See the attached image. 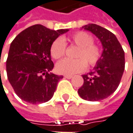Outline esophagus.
Masks as SVG:
<instances>
[{
    "label": "esophagus",
    "mask_w": 133,
    "mask_h": 133,
    "mask_svg": "<svg viewBox=\"0 0 133 133\" xmlns=\"http://www.w3.org/2000/svg\"><path fill=\"white\" fill-rule=\"evenodd\" d=\"M64 77L66 78V79H70L72 78V76L71 75H66V76H64Z\"/></svg>",
    "instance_id": "obj_1"
}]
</instances>
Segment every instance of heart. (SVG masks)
<instances>
[{
	"instance_id": "obj_1",
	"label": "heart",
	"mask_w": 133,
	"mask_h": 133,
	"mask_svg": "<svg viewBox=\"0 0 133 133\" xmlns=\"http://www.w3.org/2000/svg\"><path fill=\"white\" fill-rule=\"evenodd\" d=\"M70 42L78 47L76 54V59H63L56 65V70L60 74L73 75L83 71L88 63L95 66L101 57V50L98 44L93 43L92 36L89 33L79 31L72 34L68 38ZM66 44L64 40L59 38L54 41L51 46V55L55 60L62 58L66 52Z\"/></svg>"
}]
</instances>
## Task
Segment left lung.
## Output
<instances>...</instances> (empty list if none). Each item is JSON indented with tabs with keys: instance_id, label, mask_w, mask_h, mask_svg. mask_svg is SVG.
<instances>
[{
	"instance_id": "1",
	"label": "left lung",
	"mask_w": 133,
	"mask_h": 133,
	"mask_svg": "<svg viewBox=\"0 0 133 133\" xmlns=\"http://www.w3.org/2000/svg\"><path fill=\"white\" fill-rule=\"evenodd\" d=\"M95 35L103 46L99 62L89 74L83 75L84 83L78 90L82 99L98 101L117 90L125 69L124 51L114 34L96 24L83 26Z\"/></svg>"
}]
</instances>
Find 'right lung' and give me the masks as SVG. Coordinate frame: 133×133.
<instances>
[{
	"instance_id": "1",
	"label": "right lung",
	"mask_w": 133,
	"mask_h": 133,
	"mask_svg": "<svg viewBox=\"0 0 133 133\" xmlns=\"http://www.w3.org/2000/svg\"><path fill=\"white\" fill-rule=\"evenodd\" d=\"M68 31H54L37 24L14 39L6 59V74L19 98L33 104L51 99L63 76L49 72L54 68L51 46L59 35Z\"/></svg>"
}]
</instances>
